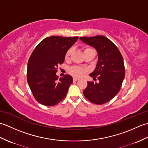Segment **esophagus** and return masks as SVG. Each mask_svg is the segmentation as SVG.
Masks as SVG:
<instances>
[{
    "instance_id": "obj_1",
    "label": "esophagus",
    "mask_w": 148,
    "mask_h": 148,
    "mask_svg": "<svg viewBox=\"0 0 148 148\" xmlns=\"http://www.w3.org/2000/svg\"><path fill=\"white\" fill-rule=\"evenodd\" d=\"M77 80H79V79H78V78H77V77H73V81H77Z\"/></svg>"
}]
</instances>
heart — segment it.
I'll list each match as a JSON object with an SVG mask.
<instances>
[{"instance_id": "1", "label": "heart", "mask_w": 148, "mask_h": 148, "mask_svg": "<svg viewBox=\"0 0 148 148\" xmlns=\"http://www.w3.org/2000/svg\"><path fill=\"white\" fill-rule=\"evenodd\" d=\"M91 48H86L84 49V51H86L87 49H89ZM72 49H69L68 51H67L65 54V58L68 59L71 55L72 53ZM88 71V69L86 67H80V66H73V67H71L69 69V72L70 74H71L72 76H74L75 77H81L83 76V75Z\"/></svg>"}]
</instances>
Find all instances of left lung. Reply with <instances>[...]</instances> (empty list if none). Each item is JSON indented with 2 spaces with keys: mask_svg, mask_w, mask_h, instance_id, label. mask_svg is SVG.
<instances>
[{
  "mask_svg": "<svg viewBox=\"0 0 148 148\" xmlns=\"http://www.w3.org/2000/svg\"><path fill=\"white\" fill-rule=\"evenodd\" d=\"M80 39L94 47L98 52V62L90 76L99 83L88 82L83 91L84 97L93 103L103 104L117 95L120 90L125 75L123 58L114 43L103 36L81 37Z\"/></svg>",
  "mask_w": 148,
  "mask_h": 148,
  "instance_id": "obj_1",
  "label": "left lung"
}]
</instances>
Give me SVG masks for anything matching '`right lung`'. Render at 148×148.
<instances>
[{
    "label": "right lung",
    "mask_w": 148,
    "mask_h": 148,
    "mask_svg": "<svg viewBox=\"0 0 148 148\" xmlns=\"http://www.w3.org/2000/svg\"><path fill=\"white\" fill-rule=\"evenodd\" d=\"M78 38L46 37L31 54L27 65V82L34 98L41 104L56 105L67 95L72 77L67 74L59 79L56 72L58 65L64 62L66 53Z\"/></svg>",
    "instance_id": "right-lung-1"
}]
</instances>
